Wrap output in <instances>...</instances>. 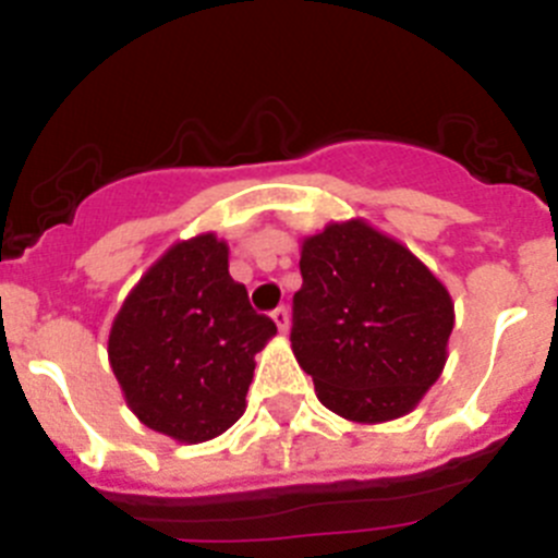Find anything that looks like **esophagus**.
<instances>
[{"label":"esophagus","mask_w":558,"mask_h":558,"mask_svg":"<svg viewBox=\"0 0 558 558\" xmlns=\"http://www.w3.org/2000/svg\"><path fill=\"white\" fill-rule=\"evenodd\" d=\"M270 318H274V324H276V327H279V332L288 335V329H290V313H288V307H276L274 313H270Z\"/></svg>","instance_id":"1"}]
</instances>
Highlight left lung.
Instances as JSON below:
<instances>
[{"mask_svg": "<svg viewBox=\"0 0 558 558\" xmlns=\"http://www.w3.org/2000/svg\"><path fill=\"white\" fill-rule=\"evenodd\" d=\"M293 354L315 397L357 425L405 416L441 377L456 307L416 254L366 220L302 243Z\"/></svg>", "mask_w": 558, "mask_h": 558, "instance_id": "8db88e82", "label": "left lung"}]
</instances>
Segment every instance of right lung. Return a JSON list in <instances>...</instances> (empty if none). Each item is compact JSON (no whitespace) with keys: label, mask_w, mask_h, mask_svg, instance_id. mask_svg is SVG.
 <instances>
[{"label":"right lung","mask_w":558,"mask_h":558,"mask_svg":"<svg viewBox=\"0 0 558 558\" xmlns=\"http://www.w3.org/2000/svg\"><path fill=\"white\" fill-rule=\"evenodd\" d=\"M276 335L229 276L218 234L170 245L125 295L108 335V363L142 425L201 445L245 413L254 354Z\"/></svg>","instance_id":"add662e5"}]
</instances>
